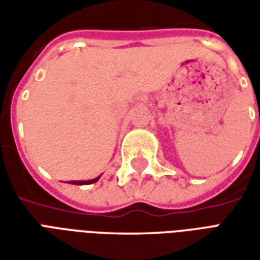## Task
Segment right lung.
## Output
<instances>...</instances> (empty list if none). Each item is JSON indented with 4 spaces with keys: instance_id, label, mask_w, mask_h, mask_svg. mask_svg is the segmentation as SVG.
Here are the masks:
<instances>
[{
    "instance_id": "obj_1",
    "label": "right lung",
    "mask_w": 260,
    "mask_h": 260,
    "mask_svg": "<svg viewBox=\"0 0 260 260\" xmlns=\"http://www.w3.org/2000/svg\"><path fill=\"white\" fill-rule=\"evenodd\" d=\"M100 177H97L94 180H90V181H72L71 184H74V185H87V184H93V182H96Z\"/></svg>"
}]
</instances>
